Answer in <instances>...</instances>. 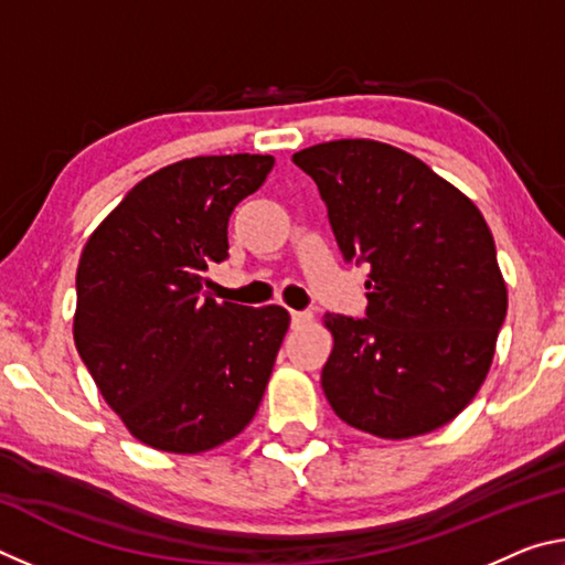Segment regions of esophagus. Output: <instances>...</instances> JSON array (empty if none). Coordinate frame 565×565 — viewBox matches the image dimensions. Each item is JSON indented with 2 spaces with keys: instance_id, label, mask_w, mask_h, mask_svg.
<instances>
[{
  "instance_id": "esophagus-1",
  "label": "esophagus",
  "mask_w": 565,
  "mask_h": 565,
  "mask_svg": "<svg viewBox=\"0 0 565 565\" xmlns=\"http://www.w3.org/2000/svg\"><path fill=\"white\" fill-rule=\"evenodd\" d=\"M311 321H313V313L311 311H291V327L294 329L309 327Z\"/></svg>"
}]
</instances>
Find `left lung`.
Listing matches in <instances>:
<instances>
[{
	"mask_svg": "<svg viewBox=\"0 0 565 565\" xmlns=\"http://www.w3.org/2000/svg\"><path fill=\"white\" fill-rule=\"evenodd\" d=\"M291 159L317 181L343 259L371 266L366 319L323 317L333 414L386 441L436 431L489 376L509 309L489 224L461 189L384 141H323Z\"/></svg>",
	"mask_w": 565,
	"mask_h": 565,
	"instance_id": "left-lung-1",
	"label": "left lung"
}]
</instances>
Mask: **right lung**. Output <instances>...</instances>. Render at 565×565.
<instances>
[{"label": "right lung", "mask_w": 565, "mask_h": 565, "mask_svg": "<svg viewBox=\"0 0 565 565\" xmlns=\"http://www.w3.org/2000/svg\"><path fill=\"white\" fill-rule=\"evenodd\" d=\"M271 167L269 154L181 159L141 179L84 244L76 351L127 431L157 451H212L262 404L289 311L202 289L228 256L234 206Z\"/></svg>", "instance_id": "add662e5"}]
</instances>
